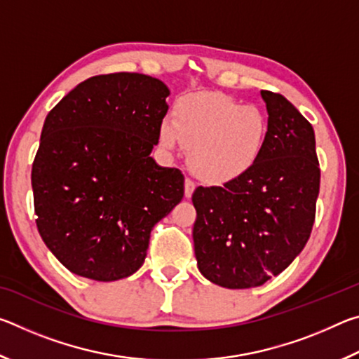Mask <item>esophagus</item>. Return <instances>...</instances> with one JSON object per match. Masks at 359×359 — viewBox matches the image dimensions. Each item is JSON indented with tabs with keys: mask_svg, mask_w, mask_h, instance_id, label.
I'll use <instances>...</instances> for the list:
<instances>
[{
	"mask_svg": "<svg viewBox=\"0 0 359 359\" xmlns=\"http://www.w3.org/2000/svg\"><path fill=\"white\" fill-rule=\"evenodd\" d=\"M194 182L193 180H190V179H187L185 180V198H191V194H193V191H194Z\"/></svg>",
	"mask_w": 359,
	"mask_h": 359,
	"instance_id": "34e87169",
	"label": "esophagus"
}]
</instances>
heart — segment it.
Here are the masks:
<instances>
[{"label":"heart","instance_id":"1","mask_svg":"<svg viewBox=\"0 0 359 359\" xmlns=\"http://www.w3.org/2000/svg\"><path fill=\"white\" fill-rule=\"evenodd\" d=\"M169 151L188 149V163L199 179L228 184L257 165L267 137V120L255 106L222 93H191L175 102L174 118L158 131Z\"/></svg>","mask_w":359,"mask_h":359}]
</instances>
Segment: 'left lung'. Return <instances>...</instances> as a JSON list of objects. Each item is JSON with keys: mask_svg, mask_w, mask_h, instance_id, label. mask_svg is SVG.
Listing matches in <instances>:
<instances>
[{"mask_svg": "<svg viewBox=\"0 0 359 359\" xmlns=\"http://www.w3.org/2000/svg\"><path fill=\"white\" fill-rule=\"evenodd\" d=\"M261 98L269 117L257 165L191 198L198 269L231 290L259 287L293 263L311 238L320 191L312 125L282 95L263 90Z\"/></svg>", "mask_w": 359, "mask_h": 359, "instance_id": "1", "label": "left lung"}]
</instances>
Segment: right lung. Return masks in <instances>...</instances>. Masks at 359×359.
<instances>
[{"mask_svg":"<svg viewBox=\"0 0 359 359\" xmlns=\"http://www.w3.org/2000/svg\"><path fill=\"white\" fill-rule=\"evenodd\" d=\"M169 88L137 72L90 77L46 117L32 187L42 241L98 282L144 264L150 233L184 198V174L150 156Z\"/></svg>","mask_w":359,"mask_h":359,"instance_id":"1","label":"right lung"}]
</instances>
